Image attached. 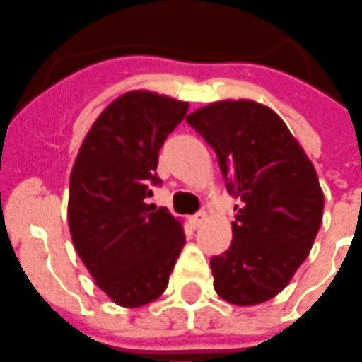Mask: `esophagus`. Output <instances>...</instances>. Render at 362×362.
Segmentation results:
<instances>
[{
  "label": "esophagus",
  "instance_id": "1",
  "mask_svg": "<svg viewBox=\"0 0 362 362\" xmlns=\"http://www.w3.org/2000/svg\"><path fill=\"white\" fill-rule=\"evenodd\" d=\"M205 221H207V213H205V211H199V213H196V215L190 218V224L194 228H199Z\"/></svg>",
  "mask_w": 362,
  "mask_h": 362
}]
</instances>
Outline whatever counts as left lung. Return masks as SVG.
Wrapping results in <instances>:
<instances>
[{
    "label": "left lung",
    "instance_id": "left-lung-1",
    "mask_svg": "<svg viewBox=\"0 0 362 362\" xmlns=\"http://www.w3.org/2000/svg\"><path fill=\"white\" fill-rule=\"evenodd\" d=\"M187 123L216 153L231 196L241 199L226 252L211 258L224 300L252 306L290 284L310 252L323 216L314 164L273 110L254 100H218Z\"/></svg>",
    "mask_w": 362,
    "mask_h": 362
}]
</instances>
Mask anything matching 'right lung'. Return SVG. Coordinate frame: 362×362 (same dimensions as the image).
Here are the masks:
<instances>
[{
	"mask_svg": "<svg viewBox=\"0 0 362 362\" xmlns=\"http://www.w3.org/2000/svg\"><path fill=\"white\" fill-rule=\"evenodd\" d=\"M189 103L129 91L83 138L69 183V230L95 284L125 308L158 299L185 247L181 221L147 205L164 140Z\"/></svg>",
	"mask_w": 362,
	"mask_h": 362,
	"instance_id": "right-lung-1",
	"label": "right lung"
}]
</instances>
